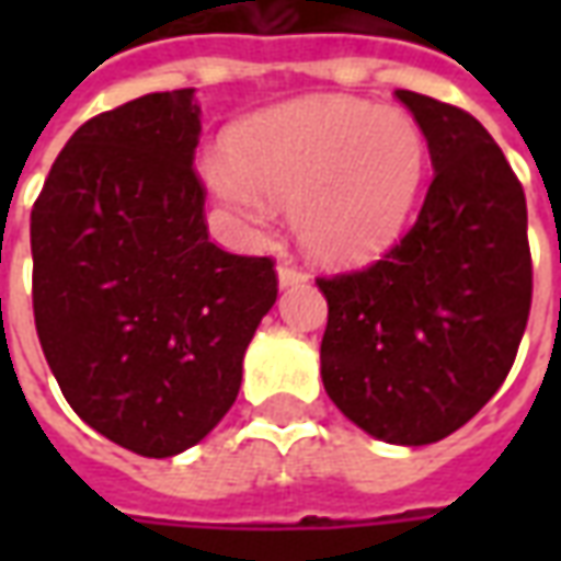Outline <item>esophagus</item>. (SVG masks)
Wrapping results in <instances>:
<instances>
[{
    "label": "esophagus",
    "mask_w": 561,
    "mask_h": 561,
    "mask_svg": "<svg viewBox=\"0 0 561 561\" xmlns=\"http://www.w3.org/2000/svg\"><path fill=\"white\" fill-rule=\"evenodd\" d=\"M304 282H309V273L306 270H300L297 264H279V285L282 288H288V285H304Z\"/></svg>",
    "instance_id": "34e87169"
}]
</instances>
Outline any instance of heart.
I'll use <instances>...</instances> for the list:
<instances>
[{
    "instance_id": "obj_1",
    "label": "heart",
    "mask_w": 561,
    "mask_h": 561,
    "mask_svg": "<svg viewBox=\"0 0 561 561\" xmlns=\"http://www.w3.org/2000/svg\"><path fill=\"white\" fill-rule=\"evenodd\" d=\"M430 149L402 107L309 95L249 119L231 149H207L201 176L245 228L291 204L309 255L360 264L381 255L412 216Z\"/></svg>"
}]
</instances>
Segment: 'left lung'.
Returning <instances> with one entry per match:
<instances>
[{
    "label": "left lung",
    "mask_w": 561,
    "mask_h": 561,
    "mask_svg": "<svg viewBox=\"0 0 561 561\" xmlns=\"http://www.w3.org/2000/svg\"><path fill=\"white\" fill-rule=\"evenodd\" d=\"M433 159L417 221L369 267L318 276L321 378L348 421L390 445H433L490 402L531 306L526 195L462 107L397 90Z\"/></svg>",
    "instance_id": "obj_1"
}]
</instances>
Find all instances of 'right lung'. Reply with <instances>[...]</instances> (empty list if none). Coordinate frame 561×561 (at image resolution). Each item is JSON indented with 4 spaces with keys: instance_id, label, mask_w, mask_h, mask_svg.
<instances>
[{
    "instance_id": "right-lung-1",
    "label": "right lung",
    "mask_w": 561,
    "mask_h": 561,
    "mask_svg": "<svg viewBox=\"0 0 561 561\" xmlns=\"http://www.w3.org/2000/svg\"><path fill=\"white\" fill-rule=\"evenodd\" d=\"M195 90L149 92L71 135L32 207V309L68 405L140 457L197 445L237 400L276 304L273 257L209 243Z\"/></svg>"
}]
</instances>
